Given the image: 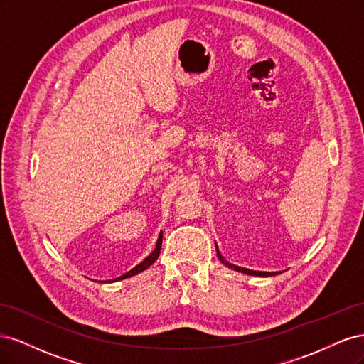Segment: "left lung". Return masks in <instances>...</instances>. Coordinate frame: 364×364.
<instances>
[{
  "label": "left lung",
  "instance_id": "left-lung-1",
  "mask_svg": "<svg viewBox=\"0 0 364 364\" xmlns=\"http://www.w3.org/2000/svg\"><path fill=\"white\" fill-rule=\"evenodd\" d=\"M215 250H217V257H218V259L222 261L225 266H228L229 269H234V270H237V272H241V273H246V274H253V277H273V274H277L274 272H257V270H249V269H245V267H238V266H234V264H230V262H228L223 257H222V253L218 252V247H217V245H215Z\"/></svg>",
  "mask_w": 364,
  "mask_h": 364
}]
</instances>
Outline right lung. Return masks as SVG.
<instances>
[{"mask_svg":"<svg viewBox=\"0 0 364 364\" xmlns=\"http://www.w3.org/2000/svg\"><path fill=\"white\" fill-rule=\"evenodd\" d=\"M161 246H162V230H161V234H159V237H158V241H156V247H155V250H153L150 255L144 259V261H141L136 267H134L132 270H129L127 273H124V274H121V277H118V278H115L114 281H121V279H126V278H130V277H134V274H138V273H141V272H144L146 269H149L153 262H155L156 259H158V257H159V253H161Z\"/></svg>","mask_w":364,"mask_h":364,"instance_id":"1","label":"right lung"}]
</instances>
